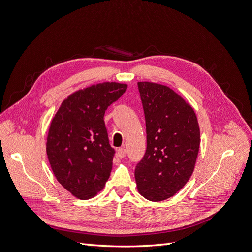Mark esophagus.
I'll list each match as a JSON object with an SVG mask.
<instances>
[{"instance_id":"1","label":"esophagus","mask_w":252,"mask_h":252,"mask_svg":"<svg viewBox=\"0 0 252 252\" xmlns=\"http://www.w3.org/2000/svg\"><path fill=\"white\" fill-rule=\"evenodd\" d=\"M117 151H118V157H119V158H125V157H126L127 151H126V149H125V148H119Z\"/></svg>"}]
</instances>
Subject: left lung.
I'll list each match as a JSON object with an SVG mask.
<instances>
[{
	"label": "left lung",
	"mask_w": 252,
	"mask_h": 252,
	"mask_svg": "<svg viewBox=\"0 0 252 252\" xmlns=\"http://www.w3.org/2000/svg\"><path fill=\"white\" fill-rule=\"evenodd\" d=\"M147 148L136 164L139 192L149 201L169 199L185 186L200 148V127L191 106L169 87L139 82Z\"/></svg>",
	"instance_id": "left-lung-1"
}]
</instances>
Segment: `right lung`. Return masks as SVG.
<instances>
[{
  "label": "right lung",
  "mask_w": 252,
  "mask_h": 252,
  "mask_svg": "<svg viewBox=\"0 0 252 252\" xmlns=\"http://www.w3.org/2000/svg\"><path fill=\"white\" fill-rule=\"evenodd\" d=\"M127 89L126 84L105 82L68 96L53 117L46 151L57 180L80 200L101 191L116 154L109 144L104 114Z\"/></svg>",
  "instance_id": "add662e5"
}]
</instances>
